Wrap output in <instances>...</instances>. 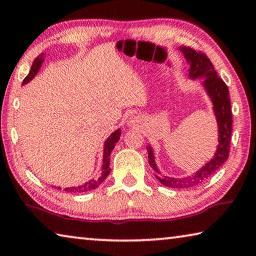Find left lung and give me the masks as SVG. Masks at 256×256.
Instances as JSON below:
<instances>
[{
	"label": "left lung",
	"instance_id": "8db88e82",
	"mask_svg": "<svg viewBox=\"0 0 256 256\" xmlns=\"http://www.w3.org/2000/svg\"><path fill=\"white\" fill-rule=\"evenodd\" d=\"M180 50L183 52L186 60L190 64V76H204L203 84H204L206 92L211 97L212 102H214V114L219 125V146L214 159L209 164H206L196 174L185 177V178H172V177L160 175L157 167H156L152 150H151L150 146H146L149 164L154 168V176L157 177V180H159L160 183L172 188H193V186L202 184L211 175H214L228 159L232 130V114L228 86L222 78L216 74L210 58L204 53H202L201 50H196L190 48V47L184 46L182 47Z\"/></svg>",
	"mask_w": 256,
	"mask_h": 256
}]
</instances>
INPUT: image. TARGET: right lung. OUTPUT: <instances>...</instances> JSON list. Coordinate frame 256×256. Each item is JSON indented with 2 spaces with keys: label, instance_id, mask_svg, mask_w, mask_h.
<instances>
[{
  "label": "right lung",
  "instance_id": "obj_1",
  "mask_svg": "<svg viewBox=\"0 0 256 256\" xmlns=\"http://www.w3.org/2000/svg\"><path fill=\"white\" fill-rule=\"evenodd\" d=\"M42 56H44V54H40L34 60L32 68H30L28 76L24 79V82H22L24 84H27V82H29L34 76H36V73L38 72V70H40V68L42 63ZM120 136V130H118V131H115L114 133H112V136L107 138V141L105 142V148H104L102 172V175H100V177H99V178L86 182V184L81 185V186H78V188H64V190H66V192H71V193H84V192H89V190L97 188L98 186L100 185L104 180H105V178L108 176V174H110V154H112V149H114L115 144L118 142ZM58 188L60 190V188Z\"/></svg>",
  "mask_w": 256,
  "mask_h": 256
}]
</instances>
